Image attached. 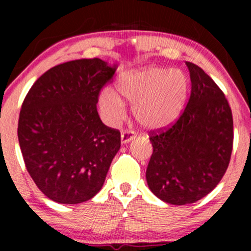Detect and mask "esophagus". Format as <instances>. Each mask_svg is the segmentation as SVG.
Here are the masks:
<instances>
[{"label":"esophagus","mask_w":251,"mask_h":251,"mask_svg":"<svg viewBox=\"0 0 251 251\" xmlns=\"http://www.w3.org/2000/svg\"><path fill=\"white\" fill-rule=\"evenodd\" d=\"M135 138V134L132 131H124L122 133V143L126 144L131 140H133Z\"/></svg>","instance_id":"obj_1"}]
</instances>
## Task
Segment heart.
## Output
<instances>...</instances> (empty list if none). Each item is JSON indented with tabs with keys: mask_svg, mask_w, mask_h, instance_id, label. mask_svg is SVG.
Returning <instances> with one entry per match:
<instances>
[{
	"mask_svg": "<svg viewBox=\"0 0 251 251\" xmlns=\"http://www.w3.org/2000/svg\"><path fill=\"white\" fill-rule=\"evenodd\" d=\"M189 87L185 73L162 67L129 72L117 83L122 97L133 103L135 119L151 131L169 127L179 118L185 106ZM99 102L109 122L116 123L125 114V102L113 89H103Z\"/></svg>",
	"mask_w": 251,
	"mask_h": 251,
	"instance_id": "obj_1",
	"label": "heart"
}]
</instances>
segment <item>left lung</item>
Returning a JSON list of instances; mask_svg holds the SVG:
<instances>
[{
    "mask_svg": "<svg viewBox=\"0 0 251 251\" xmlns=\"http://www.w3.org/2000/svg\"><path fill=\"white\" fill-rule=\"evenodd\" d=\"M185 63L191 79L188 105L170 127L150 132L153 152L146 170L150 190L174 205L195 203L217 186L234 143L224 93L201 67Z\"/></svg>",
    "mask_w": 251,
    "mask_h": 251,
    "instance_id": "1",
    "label": "left lung"
}]
</instances>
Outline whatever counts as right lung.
Listing matches in <instances>:
<instances>
[{
  "mask_svg": "<svg viewBox=\"0 0 251 251\" xmlns=\"http://www.w3.org/2000/svg\"><path fill=\"white\" fill-rule=\"evenodd\" d=\"M116 70L98 57L73 60L43 73L25 96L20 148L28 174L50 200L82 203L102 188L120 132L101 122L97 102Z\"/></svg>",
  "mask_w": 251,
  "mask_h": 251,
  "instance_id": "add662e5",
  "label": "right lung"
}]
</instances>
